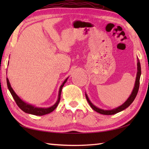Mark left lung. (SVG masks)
Returning a JSON list of instances; mask_svg holds the SVG:
<instances>
[{
    "label": "left lung",
    "mask_w": 149,
    "mask_h": 149,
    "mask_svg": "<svg viewBox=\"0 0 149 149\" xmlns=\"http://www.w3.org/2000/svg\"><path fill=\"white\" fill-rule=\"evenodd\" d=\"M140 75H141V66H140V61H138V72H137V76H136V83H135V86L134 88V90L132 91V92L131 95V96L129 97V99L127 100V101L123 104L122 106H120L116 108L112 109V110H103L98 108L96 106H95L93 105V104L90 102V100L88 99V97L87 96L86 94H85L86 95V100L89 103L90 106H91V108H92L93 110L95 111L97 113H99L102 115H114V114H116L118 112L122 111L123 109H125V108H127L129 106L131 105L132 102H133L134 100L135 99L137 95L138 91L139 90V86H140Z\"/></svg>",
    "instance_id": "left-lung-1"
}]
</instances>
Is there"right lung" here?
<instances>
[{"label": "right lung", "instance_id": "1", "mask_svg": "<svg viewBox=\"0 0 149 149\" xmlns=\"http://www.w3.org/2000/svg\"><path fill=\"white\" fill-rule=\"evenodd\" d=\"M68 78L63 82V83L62 84V85L60 86L59 88V95H58V99L57 100V102H56V104L52 106V107H48V108H39V107H34L31 105H29V104H26V102H24V101H22L20 98H19L17 95L15 93V91H13V90L12 89V88L10 85V83H9V81L8 80V78H6V81H7V85L8 87V89L10 91V93L11 94V95L13 97V99L15 101V102L17 103V106L20 107V108L24 111L25 113H29L31 114V115H38V116H42V115H45L46 114H49L50 113L52 112L54 110L57 106H58V104L60 101V97H61V90L62 88L64 86L65 83L67 81Z\"/></svg>", "mask_w": 149, "mask_h": 149}]
</instances>
